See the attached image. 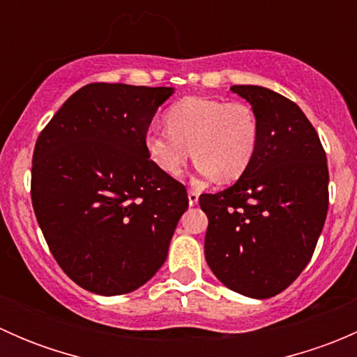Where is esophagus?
<instances>
[{
    "label": "esophagus",
    "mask_w": 357,
    "mask_h": 357,
    "mask_svg": "<svg viewBox=\"0 0 357 357\" xmlns=\"http://www.w3.org/2000/svg\"><path fill=\"white\" fill-rule=\"evenodd\" d=\"M188 202H190V205L199 204V193H197L195 190H190L188 192Z\"/></svg>",
    "instance_id": "34e87169"
}]
</instances>
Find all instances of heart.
I'll return each mask as SVG.
<instances>
[{
	"label": "heart",
	"instance_id": "b5f03b06",
	"mask_svg": "<svg viewBox=\"0 0 357 357\" xmlns=\"http://www.w3.org/2000/svg\"><path fill=\"white\" fill-rule=\"evenodd\" d=\"M167 128L150 126L145 149L165 174L176 176L193 153L200 174L233 181L245 174L259 145V122L245 103L190 96L165 114Z\"/></svg>",
	"mask_w": 357,
	"mask_h": 357
}]
</instances>
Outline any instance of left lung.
<instances>
[{"instance_id":"1","label":"left lung","mask_w":357,"mask_h":357,"mask_svg":"<svg viewBox=\"0 0 357 357\" xmlns=\"http://www.w3.org/2000/svg\"><path fill=\"white\" fill-rule=\"evenodd\" d=\"M259 122L254 160L238 181L204 193L205 261L229 290L283 291L311 261L328 212V165L318 132L294 102L262 86H233Z\"/></svg>"}]
</instances>
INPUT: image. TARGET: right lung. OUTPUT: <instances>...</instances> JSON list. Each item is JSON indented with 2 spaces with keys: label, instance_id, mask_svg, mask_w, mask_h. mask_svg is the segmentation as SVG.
Here are the masks:
<instances>
[{
  "label": "right lung",
  "instance_id": "obj_1",
  "mask_svg": "<svg viewBox=\"0 0 357 357\" xmlns=\"http://www.w3.org/2000/svg\"><path fill=\"white\" fill-rule=\"evenodd\" d=\"M174 88L93 82L36 142L31 197L60 268L98 295L139 289L167 259L186 188L150 160L145 132Z\"/></svg>",
  "mask_w": 357,
  "mask_h": 357
}]
</instances>
